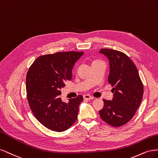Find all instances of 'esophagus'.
I'll return each instance as SVG.
<instances>
[{
	"label": "esophagus",
	"mask_w": 158,
	"mask_h": 158,
	"mask_svg": "<svg viewBox=\"0 0 158 158\" xmlns=\"http://www.w3.org/2000/svg\"><path fill=\"white\" fill-rule=\"evenodd\" d=\"M83 98H84L85 100H91V99H93L94 98L92 96H90L89 94H85V95H84Z\"/></svg>",
	"instance_id": "34e87169"
}]
</instances>
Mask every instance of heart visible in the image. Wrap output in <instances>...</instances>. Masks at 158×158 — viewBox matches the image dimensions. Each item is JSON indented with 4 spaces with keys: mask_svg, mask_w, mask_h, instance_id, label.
<instances>
[{
    "mask_svg": "<svg viewBox=\"0 0 158 158\" xmlns=\"http://www.w3.org/2000/svg\"><path fill=\"white\" fill-rule=\"evenodd\" d=\"M96 62H98V61H94V62L93 63H96Z\"/></svg>",
    "mask_w": 158,
    "mask_h": 158,
    "instance_id": "heart-1",
    "label": "heart"
}]
</instances>
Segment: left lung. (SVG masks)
Segmentation results:
<instances>
[{"instance_id": "8db88e82", "label": "left lung", "mask_w": 158, "mask_h": 158, "mask_svg": "<svg viewBox=\"0 0 158 158\" xmlns=\"http://www.w3.org/2000/svg\"><path fill=\"white\" fill-rule=\"evenodd\" d=\"M99 52L109 60L108 83L114 93L111 100H103L104 105L99 114L106 123L120 127L135 114L143 96V85L135 64L125 54L109 48L101 49Z\"/></svg>"}]
</instances>
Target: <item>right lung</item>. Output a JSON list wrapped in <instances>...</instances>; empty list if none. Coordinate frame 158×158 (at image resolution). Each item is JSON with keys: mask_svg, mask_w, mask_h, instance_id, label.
<instances>
[{"mask_svg": "<svg viewBox=\"0 0 158 158\" xmlns=\"http://www.w3.org/2000/svg\"><path fill=\"white\" fill-rule=\"evenodd\" d=\"M83 52H63L41 56L29 69L26 77L28 102L38 121L48 129L62 132L77 118L83 96L65 103L60 98L72 69Z\"/></svg>", "mask_w": 158, "mask_h": 158, "instance_id": "right-lung-1", "label": "right lung"}]
</instances>
